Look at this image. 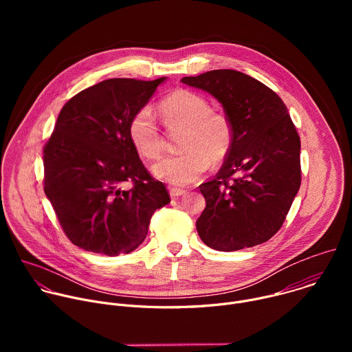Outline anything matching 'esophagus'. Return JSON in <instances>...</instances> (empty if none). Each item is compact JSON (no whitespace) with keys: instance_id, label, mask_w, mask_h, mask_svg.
Instances as JSON below:
<instances>
[{"instance_id":"esophagus-1","label":"esophagus","mask_w":352,"mask_h":352,"mask_svg":"<svg viewBox=\"0 0 352 352\" xmlns=\"http://www.w3.org/2000/svg\"><path fill=\"white\" fill-rule=\"evenodd\" d=\"M185 193H186L185 189H181V188H170V196H171V197L182 196V195H185Z\"/></svg>"}]
</instances>
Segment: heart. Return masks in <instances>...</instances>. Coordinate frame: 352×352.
<instances>
[{"label": "heart", "instance_id": "heart-1", "mask_svg": "<svg viewBox=\"0 0 352 352\" xmlns=\"http://www.w3.org/2000/svg\"><path fill=\"white\" fill-rule=\"evenodd\" d=\"M166 126L181 129L178 147L181 153L157 162L153 174L171 185L184 186L195 182L209 167L221 163L232 146V125L221 114L212 111L208 100L190 90H177L159 106ZM129 139L136 152L155 160L163 153L164 140L150 107L138 110L128 125Z\"/></svg>", "mask_w": 352, "mask_h": 352}]
</instances>
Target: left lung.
Returning <instances> with one entry per match:
<instances>
[{
    "label": "left lung",
    "instance_id": "8db88e82",
    "mask_svg": "<svg viewBox=\"0 0 352 352\" xmlns=\"http://www.w3.org/2000/svg\"><path fill=\"white\" fill-rule=\"evenodd\" d=\"M181 82L217 98L234 133L216 178L199 186L206 200L196 221L200 239L221 252L269 241L300 185V140L285 104L266 85L234 69Z\"/></svg>",
    "mask_w": 352,
    "mask_h": 352
}]
</instances>
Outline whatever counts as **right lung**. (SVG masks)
<instances>
[{"mask_svg": "<svg viewBox=\"0 0 352 352\" xmlns=\"http://www.w3.org/2000/svg\"><path fill=\"white\" fill-rule=\"evenodd\" d=\"M164 80L114 78L82 90L63 107L44 146L45 196L69 241L89 252H132L153 213L170 204L128 135L133 114Z\"/></svg>", "mask_w": 352, "mask_h": 352, "instance_id": "1", "label": "right lung"}]
</instances>
